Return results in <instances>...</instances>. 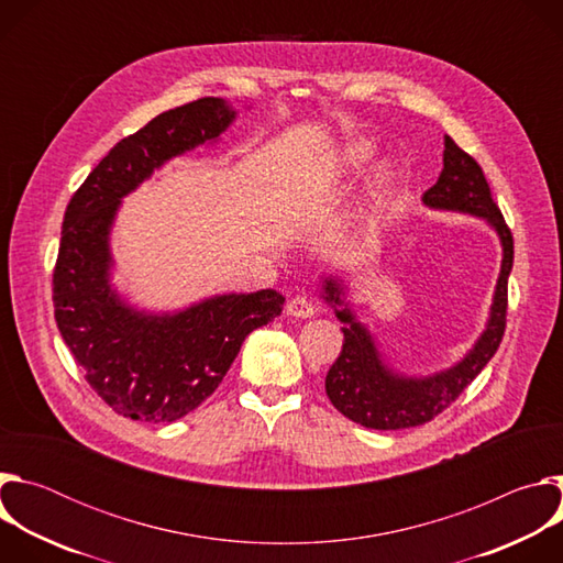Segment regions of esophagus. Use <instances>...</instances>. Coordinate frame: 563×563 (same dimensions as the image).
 <instances>
[{
  "label": "esophagus",
  "instance_id": "esophagus-1",
  "mask_svg": "<svg viewBox=\"0 0 563 563\" xmlns=\"http://www.w3.org/2000/svg\"><path fill=\"white\" fill-rule=\"evenodd\" d=\"M285 311L289 316H294V318H309V316H313L316 307H313V302L305 294H296L291 300H287Z\"/></svg>",
  "mask_w": 563,
  "mask_h": 563
}]
</instances>
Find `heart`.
<instances>
[{
    "label": "heart",
    "instance_id": "b5f03b06",
    "mask_svg": "<svg viewBox=\"0 0 563 563\" xmlns=\"http://www.w3.org/2000/svg\"><path fill=\"white\" fill-rule=\"evenodd\" d=\"M369 146L367 144H350L345 151H343V155H341V167H343V172H356L365 159L369 157ZM387 176H389V172H387V167L385 165H378L374 172H372V176H369V189L372 191H378L383 185H385V180H387Z\"/></svg>",
    "mask_w": 563,
    "mask_h": 563
}]
</instances>
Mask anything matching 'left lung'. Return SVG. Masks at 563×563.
<instances>
[{"instance_id": "left-lung-1", "label": "left lung", "mask_w": 563, "mask_h": 563, "mask_svg": "<svg viewBox=\"0 0 563 563\" xmlns=\"http://www.w3.org/2000/svg\"><path fill=\"white\" fill-rule=\"evenodd\" d=\"M423 202L434 209L465 211L486 218L497 229L504 245L501 274L488 328L476 341L474 350L459 365L428 378H404L391 374L380 363L372 336L356 323L352 311L347 307L336 309V316L345 323V328H341L343 350L325 376V391L341 415L372 430H404L439 417L488 365L506 332L508 276L515 258L512 231L493 200L484 169L450 135H445L443 172L437 185L423 194ZM323 289L325 300L332 302V307L341 305V285L336 280L328 278Z\"/></svg>"}]
</instances>
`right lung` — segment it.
Masks as SVG:
<instances>
[{"instance_id":"obj_1","label":"right lung","mask_w":563,"mask_h":563,"mask_svg":"<svg viewBox=\"0 0 563 563\" xmlns=\"http://www.w3.org/2000/svg\"><path fill=\"white\" fill-rule=\"evenodd\" d=\"M233 111L218 98L159 113L120 140L64 213L53 269L57 330L87 383L113 412L172 423L209 398L240 345L283 311L274 289L216 296L174 316H144L109 287V229L120 198L165 159L218 137Z\"/></svg>"}]
</instances>
